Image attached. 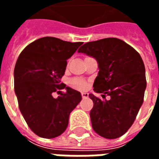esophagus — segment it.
Returning a JSON list of instances; mask_svg holds the SVG:
<instances>
[{
    "instance_id": "34e87169",
    "label": "esophagus",
    "mask_w": 159,
    "mask_h": 159,
    "mask_svg": "<svg viewBox=\"0 0 159 159\" xmlns=\"http://www.w3.org/2000/svg\"><path fill=\"white\" fill-rule=\"evenodd\" d=\"M82 97H83V98H88V97H89V93H86V92H83V93H82Z\"/></svg>"
}]
</instances>
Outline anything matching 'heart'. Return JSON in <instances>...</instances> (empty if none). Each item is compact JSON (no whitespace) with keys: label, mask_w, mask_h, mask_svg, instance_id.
<instances>
[{"label":"heart","mask_w":159,"mask_h":159,"mask_svg":"<svg viewBox=\"0 0 159 159\" xmlns=\"http://www.w3.org/2000/svg\"><path fill=\"white\" fill-rule=\"evenodd\" d=\"M72 83L74 86L76 87V88H78L80 89H86L87 88V83H85L84 81H83V80L81 79H77V78L73 79Z\"/></svg>","instance_id":"heart-1"}]
</instances>
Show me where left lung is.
<instances>
[{"instance_id":"1","label":"left lung","mask_w":159,"mask_h":159,"mask_svg":"<svg viewBox=\"0 0 159 159\" xmlns=\"http://www.w3.org/2000/svg\"><path fill=\"white\" fill-rule=\"evenodd\" d=\"M78 52L94 58L99 67L93 87L104 100L89 94L93 102L90 111L93 130L107 139L122 136L133 124L143 103L147 87L143 60L135 49L117 38L87 42Z\"/></svg>"}]
</instances>
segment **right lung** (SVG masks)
Segmentation results:
<instances>
[{
    "label": "right lung",
    "mask_w": 159,
    "mask_h": 159,
    "mask_svg": "<svg viewBox=\"0 0 159 159\" xmlns=\"http://www.w3.org/2000/svg\"><path fill=\"white\" fill-rule=\"evenodd\" d=\"M83 42L46 36L19 54L14 68V91L25 122L38 136L52 139L65 132L70 112L82 100L81 93L60 83L67 59ZM66 88L57 99L52 93Z\"/></svg>",
    "instance_id": "add662e5"
}]
</instances>
